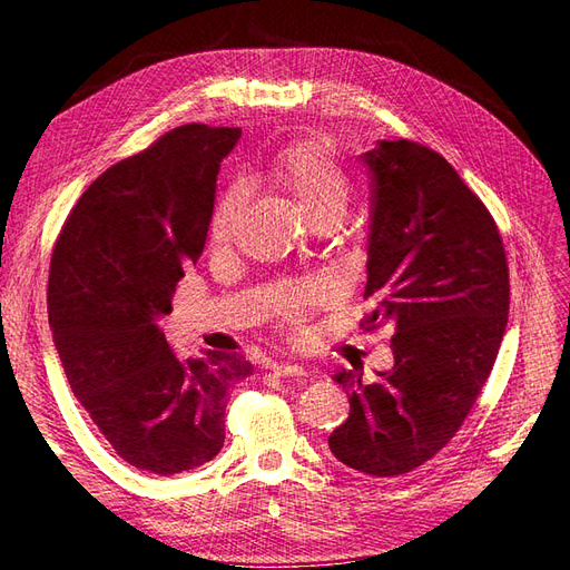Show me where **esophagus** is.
Wrapping results in <instances>:
<instances>
[{"mask_svg": "<svg viewBox=\"0 0 570 570\" xmlns=\"http://www.w3.org/2000/svg\"><path fill=\"white\" fill-rule=\"evenodd\" d=\"M271 371L281 377H297V381L306 375V371L302 366H292V364H273Z\"/></svg>", "mask_w": 570, "mask_h": 570, "instance_id": "esophagus-1", "label": "esophagus"}]
</instances>
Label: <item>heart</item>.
<instances>
[{
  "instance_id": "1",
  "label": "heart",
  "mask_w": 570,
  "mask_h": 570,
  "mask_svg": "<svg viewBox=\"0 0 570 570\" xmlns=\"http://www.w3.org/2000/svg\"><path fill=\"white\" fill-rule=\"evenodd\" d=\"M268 176L278 183L285 193L295 199L299 209L316 218L323 214L344 212L350 202V178L344 168L335 159L333 147L325 140H304L297 145L285 147L278 157L271 161ZM245 189L239 183L228 185L218 197L212 220H209V237L212 243L223 247L230 243L233 226L239 206H243ZM333 297V285L327 281H304L285 289L281 299V316L299 327L304 316L312 308L321 306Z\"/></svg>"
}]
</instances>
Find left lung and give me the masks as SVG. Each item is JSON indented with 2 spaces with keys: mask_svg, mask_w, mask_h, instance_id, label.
Listing matches in <instances>:
<instances>
[{
  "mask_svg": "<svg viewBox=\"0 0 570 570\" xmlns=\"http://www.w3.org/2000/svg\"><path fill=\"white\" fill-rule=\"evenodd\" d=\"M371 174L366 331L392 325L394 366L364 383L340 371L350 419L327 438L350 469L394 478L433 459L463 425L509 321V266L488 206L438 151L381 140Z\"/></svg>",
  "mask_w": 570,
  "mask_h": 570,
  "instance_id": "8db88e82",
  "label": "left lung"
}]
</instances>
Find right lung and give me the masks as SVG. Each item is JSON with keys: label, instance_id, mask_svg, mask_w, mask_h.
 <instances>
[{"label": "right lung", "instance_id": "right-lung-1", "mask_svg": "<svg viewBox=\"0 0 570 570\" xmlns=\"http://www.w3.org/2000/svg\"><path fill=\"white\" fill-rule=\"evenodd\" d=\"M243 130L187 124L107 168L68 214L47 285L49 327L78 402L114 452L174 475L212 461L239 354L178 358L159 327L204 252L216 176Z\"/></svg>", "mask_w": 570, "mask_h": 570}]
</instances>
